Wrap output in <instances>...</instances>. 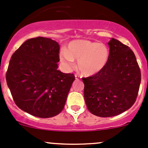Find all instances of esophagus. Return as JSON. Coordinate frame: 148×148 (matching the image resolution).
<instances>
[{"label": "esophagus", "instance_id": "1", "mask_svg": "<svg viewBox=\"0 0 148 148\" xmlns=\"http://www.w3.org/2000/svg\"><path fill=\"white\" fill-rule=\"evenodd\" d=\"M75 77L76 80H79V79L81 78V76L80 75H78V74H75Z\"/></svg>", "mask_w": 148, "mask_h": 148}]
</instances>
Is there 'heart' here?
<instances>
[{"label": "heart", "instance_id": "1", "mask_svg": "<svg viewBox=\"0 0 148 148\" xmlns=\"http://www.w3.org/2000/svg\"><path fill=\"white\" fill-rule=\"evenodd\" d=\"M110 52L104 44L87 39H77L68 44L66 51L60 53L61 61L68 69L75 68L74 60L81 73L90 76L100 72L109 61Z\"/></svg>", "mask_w": 148, "mask_h": 148}]
</instances>
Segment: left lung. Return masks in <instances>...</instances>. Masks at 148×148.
<instances>
[{
  "label": "left lung",
  "mask_w": 148,
  "mask_h": 148,
  "mask_svg": "<svg viewBox=\"0 0 148 148\" xmlns=\"http://www.w3.org/2000/svg\"><path fill=\"white\" fill-rule=\"evenodd\" d=\"M108 44L110 56L105 67L82 78L87 109L100 117L114 116L130 109L137 98L141 81L133 51L114 38Z\"/></svg>",
  "instance_id": "8db88e82"
}]
</instances>
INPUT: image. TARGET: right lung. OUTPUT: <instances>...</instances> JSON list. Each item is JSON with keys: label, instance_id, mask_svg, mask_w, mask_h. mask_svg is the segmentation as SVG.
<instances>
[{"label": "right lung", "instance_id": "right-lung-1", "mask_svg": "<svg viewBox=\"0 0 148 148\" xmlns=\"http://www.w3.org/2000/svg\"><path fill=\"white\" fill-rule=\"evenodd\" d=\"M59 50L58 42L38 36L24 42L12 54L6 81L15 104L24 112L50 118L64 108L75 77L57 70Z\"/></svg>", "mask_w": 148, "mask_h": 148}]
</instances>
